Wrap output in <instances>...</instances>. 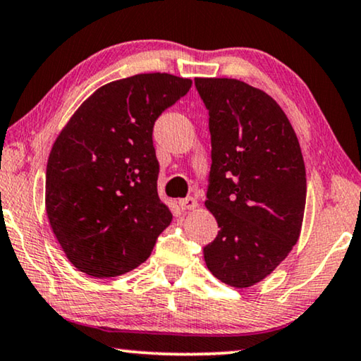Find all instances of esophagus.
Segmentation results:
<instances>
[{
    "instance_id": "34e87169",
    "label": "esophagus",
    "mask_w": 361,
    "mask_h": 361,
    "mask_svg": "<svg viewBox=\"0 0 361 361\" xmlns=\"http://www.w3.org/2000/svg\"><path fill=\"white\" fill-rule=\"evenodd\" d=\"M181 211H195L197 209V201L195 197H185V199H180L178 201Z\"/></svg>"
}]
</instances>
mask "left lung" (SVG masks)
Returning a JSON list of instances; mask_svg holds the SVG:
<instances>
[{
    "label": "left lung",
    "instance_id": "left-lung-1",
    "mask_svg": "<svg viewBox=\"0 0 361 361\" xmlns=\"http://www.w3.org/2000/svg\"><path fill=\"white\" fill-rule=\"evenodd\" d=\"M212 142L206 207L219 235L204 248L207 269L235 288L272 274L297 245L306 202L303 155L281 105L228 78H196Z\"/></svg>",
    "mask_w": 361,
    "mask_h": 361
}]
</instances>
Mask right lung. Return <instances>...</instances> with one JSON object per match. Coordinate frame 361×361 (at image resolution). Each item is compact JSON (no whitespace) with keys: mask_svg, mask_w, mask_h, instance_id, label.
<instances>
[{"mask_svg":"<svg viewBox=\"0 0 361 361\" xmlns=\"http://www.w3.org/2000/svg\"><path fill=\"white\" fill-rule=\"evenodd\" d=\"M192 80L147 73L102 85L53 142L45 209L68 261L92 277L123 276L150 256L171 212L157 192L154 123Z\"/></svg>","mask_w":361,"mask_h":361,"instance_id":"1","label":"right lung"}]
</instances>
